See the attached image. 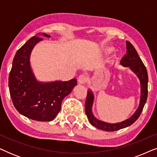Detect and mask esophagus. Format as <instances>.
Listing matches in <instances>:
<instances>
[{
	"instance_id": "34e87169",
	"label": "esophagus",
	"mask_w": 157,
	"mask_h": 157,
	"mask_svg": "<svg viewBox=\"0 0 157 157\" xmlns=\"http://www.w3.org/2000/svg\"><path fill=\"white\" fill-rule=\"evenodd\" d=\"M78 81L81 84H83L87 81V76L85 74H81L78 78Z\"/></svg>"
}]
</instances>
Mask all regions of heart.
Listing matches in <instances>:
<instances>
[{
  "instance_id": "b5f03b06",
  "label": "heart",
  "mask_w": 157,
  "mask_h": 157,
  "mask_svg": "<svg viewBox=\"0 0 157 157\" xmlns=\"http://www.w3.org/2000/svg\"><path fill=\"white\" fill-rule=\"evenodd\" d=\"M113 50H114V48H113V47L109 46L106 47V48L104 49V52L106 53H111L112 51H113Z\"/></svg>"
}]
</instances>
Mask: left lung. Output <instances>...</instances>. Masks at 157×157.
<instances>
[{
	"label": "left lung",
	"mask_w": 157,
	"mask_h": 157,
	"mask_svg": "<svg viewBox=\"0 0 157 157\" xmlns=\"http://www.w3.org/2000/svg\"><path fill=\"white\" fill-rule=\"evenodd\" d=\"M126 53L122 58L120 64L124 67H129L131 70L136 75L141 83V97L138 109L134 114L128 119L121 122L115 124H110L100 121L96 119L92 112V106L94 100V96L92 91L89 89L87 92V97L85 103V111L89 119V121L96 128L106 131V132H114L121 128H126L132 125L138 119L146 104L148 96V74L144 64L143 63L140 57L133 45L130 42L126 41Z\"/></svg>",
	"instance_id": "8db88e82"
}]
</instances>
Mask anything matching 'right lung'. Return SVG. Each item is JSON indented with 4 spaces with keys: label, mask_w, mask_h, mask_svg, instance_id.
I'll use <instances>...</instances> for the list:
<instances>
[{
    "label": "right lung",
    "mask_w": 157,
    "mask_h": 157,
    "mask_svg": "<svg viewBox=\"0 0 157 157\" xmlns=\"http://www.w3.org/2000/svg\"><path fill=\"white\" fill-rule=\"evenodd\" d=\"M41 35L51 37L46 33ZM42 40L33 36L17 51L9 74L8 86L15 108L21 114L36 121H51L59 113L63 98L77 85V80L37 81L31 69L30 56L34 46Z\"/></svg>",
    "instance_id": "right-lung-1"
}]
</instances>
